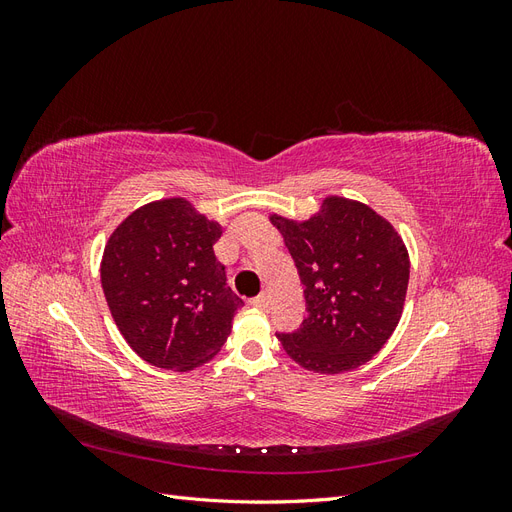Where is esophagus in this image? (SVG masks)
<instances>
[{"mask_svg":"<svg viewBox=\"0 0 512 512\" xmlns=\"http://www.w3.org/2000/svg\"><path fill=\"white\" fill-rule=\"evenodd\" d=\"M269 303H271V299H269V294H267V292L258 294V297H254V299L250 301V305H254V307H258V309H267V307H269Z\"/></svg>","mask_w":512,"mask_h":512,"instance_id":"esophagus-1","label":"esophagus"}]
</instances>
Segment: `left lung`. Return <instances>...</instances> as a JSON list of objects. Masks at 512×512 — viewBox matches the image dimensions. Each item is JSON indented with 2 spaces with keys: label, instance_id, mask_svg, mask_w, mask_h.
Returning <instances> with one entry per match:
<instances>
[{
  "label": "left lung",
  "instance_id": "left-lung-1",
  "mask_svg": "<svg viewBox=\"0 0 512 512\" xmlns=\"http://www.w3.org/2000/svg\"><path fill=\"white\" fill-rule=\"evenodd\" d=\"M303 284L307 318L277 333L286 354L316 374H344L378 354L397 327L410 260L395 228L363 203L324 198L307 222L271 215Z\"/></svg>",
  "mask_w": 512,
  "mask_h": 512
}]
</instances>
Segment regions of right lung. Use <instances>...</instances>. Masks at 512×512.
I'll return each mask as SVG.
<instances>
[{
  "instance_id": "right-lung-1",
  "label": "right lung",
  "mask_w": 512,
  "mask_h": 512,
  "mask_svg": "<svg viewBox=\"0 0 512 512\" xmlns=\"http://www.w3.org/2000/svg\"><path fill=\"white\" fill-rule=\"evenodd\" d=\"M222 226L183 198L130 213L108 239L102 290L123 339L143 361L190 371L213 359L243 301L213 245Z\"/></svg>"
}]
</instances>
